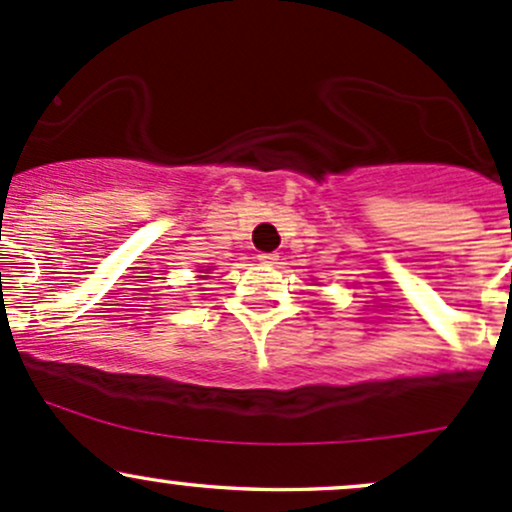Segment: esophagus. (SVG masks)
Here are the masks:
<instances>
[{"instance_id":"1","label":"esophagus","mask_w":512,"mask_h":512,"mask_svg":"<svg viewBox=\"0 0 512 512\" xmlns=\"http://www.w3.org/2000/svg\"><path fill=\"white\" fill-rule=\"evenodd\" d=\"M258 261L266 263V266H273V263H278V256L276 254H258Z\"/></svg>"}]
</instances>
